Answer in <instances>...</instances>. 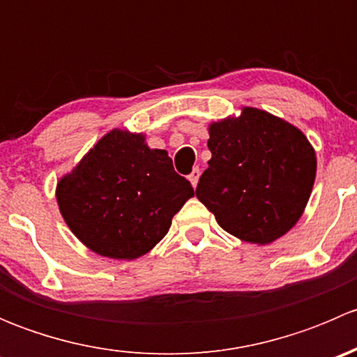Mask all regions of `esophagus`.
I'll use <instances>...</instances> for the list:
<instances>
[{
	"instance_id": "esophagus-1",
	"label": "esophagus",
	"mask_w": 357,
	"mask_h": 357,
	"mask_svg": "<svg viewBox=\"0 0 357 357\" xmlns=\"http://www.w3.org/2000/svg\"><path fill=\"white\" fill-rule=\"evenodd\" d=\"M199 178H200V169L195 167L192 172H190V176H188V179H190V183L193 185V188H195L197 183H199Z\"/></svg>"
}]
</instances>
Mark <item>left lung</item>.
<instances>
[{
    "label": "left lung",
    "instance_id": "8db88e82",
    "mask_svg": "<svg viewBox=\"0 0 357 357\" xmlns=\"http://www.w3.org/2000/svg\"><path fill=\"white\" fill-rule=\"evenodd\" d=\"M212 158L197 197L225 231L243 242H275L298 221L316 178V155L297 128L245 107L236 119L214 122Z\"/></svg>",
    "mask_w": 357,
    "mask_h": 357
}]
</instances>
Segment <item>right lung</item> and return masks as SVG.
I'll list each match as a JSON object with an SVG mask.
<instances>
[{"label":"right lung","instance_id":"add662e5","mask_svg":"<svg viewBox=\"0 0 357 357\" xmlns=\"http://www.w3.org/2000/svg\"><path fill=\"white\" fill-rule=\"evenodd\" d=\"M195 195L165 150L114 129L60 179L56 200L75 236L112 259H136L167 235L176 212Z\"/></svg>","mask_w":357,"mask_h":357}]
</instances>
